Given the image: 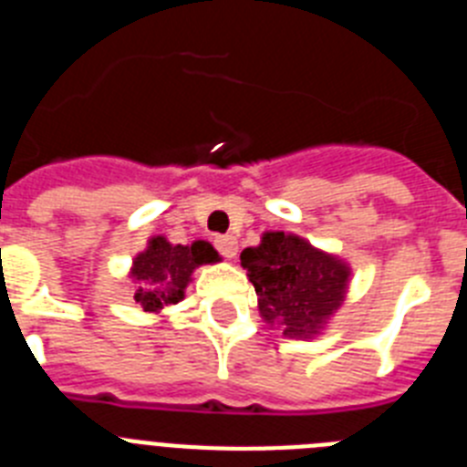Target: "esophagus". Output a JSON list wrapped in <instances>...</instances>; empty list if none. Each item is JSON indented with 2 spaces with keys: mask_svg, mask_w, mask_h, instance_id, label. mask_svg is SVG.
I'll use <instances>...</instances> for the list:
<instances>
[{
  "mask_svg": "<svg viewBox=\"0 0 467 467\" xmlns=\"http://www.w3.org/2000/svg\"><path fill=\"white\" fill-rule=\"evenodd\" d=\"M214 247H217L222 257H226V259H234L238 254L236 236H217L214 238Z\"/></svg>",
  "mask_w": 467,
  "mask_h": 467,
  "instance_id": "obj_1",
  "label": "esophagus"
}]
</instances>
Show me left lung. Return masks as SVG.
<instances>
[{
	"mask_svg": "<svg viewBox=\"0 0 467 467\" xmlns=\"http://www.w3.org/2000/svg\"><path fill=\"white\" fill-rule=\"evenodd\" d=\"M241 266L254 285L259 313L283 337L313 339L339 311L350 266L285 231H266L257 247H245Z\"/></svg>",
	"mask_w": 467,
	"mask_h": 467,
	"instance_id": "1",
	"label": "left lung"
}]
</instances>
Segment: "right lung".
Listing matches in <instances>:
<instances>
[{"instance_id":"right-lung-1","label":"right lung","mask_w":467,"mask_h":467,"mask_svg":"<svg viewBox=\"0 0 467 467\" xmlns=\"http://www.w3.org/2000/svg\"><path fill=\"white\" fill-rule=\"evenodd\" d=\"M214 262H220V254L208 241L172 245L163 236L150 238L147 250L133 259L130 269V278L138 283L135 301L150 313L161 311L168 304H177L184 299L193 271Z\"/></svg>"}]
</instances>
